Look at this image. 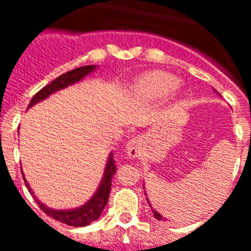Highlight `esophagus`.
Returning <instances> with one entry per match:
<instances>
[{
  "label": "esophagus",
  "mask_w": 251,
  "mask_h": 251,
  "mask_svg": "<svg viewBox=\"0 0 251 251\" xmlns=\"http://www.w3.org/2000/svg\"><path fill=\"white\" fill-rule=\"evenodd\" d=\"M142 150V138L141 137H134V138L130 139L127 143V147H126V151H127V154L129 157H138L139 153H141Z\"/></svg>",
  "instance_id": "34e87169"
}]
</instances>
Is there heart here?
<instances>
[{"label":"heart","mask_w":251,"mask_h":251,"mask_svg":"<svg viewBox=\"0 0 251 251\" xmlns=\"http://www.w3.org/2000/svg\"><path fill=\"white\" fill-rule=\"evenodd\" d=\"M178 86L174 75L163 72H148L136 81L134 89L146 98L157 99L165 97L168 93L174 94Z\"/></svg>","instance_id":"heart-1"}]
</instances>
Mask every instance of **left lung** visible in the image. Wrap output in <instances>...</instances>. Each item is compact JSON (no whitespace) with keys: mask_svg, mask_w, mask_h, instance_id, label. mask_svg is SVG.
<instances>
[{"mask_svg":"<svg viewBox=\"0 0 251 251\" xmlns=\"http://www.w3.org/2000/svg\"><path fill=\"white\" fill-rule=\"evenodd\" d=\"M143 188H145V187H143ZM145 194H146V192H145ZM147 201H148V199H147ZM148 205H150L151 210H152V212H153V216L156 217L157 220H167V219H166V217H162V215L159 214L158 211H156V210H154V208L152 207V205H151V203H150V201H148Z\"/></svg>","mask_w":251,"mask_h":251,"instance_id":"obj_1","label":"left lung"}]
</instances>
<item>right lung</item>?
I'll use <instances>...</instances> for the list:
<instances>
[{"label": "right lung", "mask_w": 251, "mask_h": 251, "mask_svg": "<svg viewBox=\"0 0 251 251\" xmlns=\"http://www.w3.org/2000/svg\"><path fill=\"white\" fill-rule=\"evenodd\" d=\"M97 69V65H86L81 66V68H76L74 70H70V72L65 73V74L60 75L56 79L51 81L50 84H48L46 86H44L43 89L37 92L36 94L32 97L30 104H28V108H31L35 104L40 103V101L45 100L46 98H49L51 94H54L55 92H59V90L64 89L66 86H70L73 84L80 81L83 77H85L86 75L93 73ZM113 153H110L109 157H108V161H106L105 170H104L103 178L100 181V185L97 188L95 194L93 195L92 199H90L85 205H81L80 207L76 208H70V210H55V208L48 207L46 205H44L43 202H40V200H37V197L35 196L32 190L30 188V185L27 183L25 178V175L22 172V177H24V181H25V185L27 186L30 194L34 196V199L36 200L37 205L40 206V208L45 212L46 215H49L50 217H52L54 220L60 221V223H64L69 226H75V227H80V226H86L89 225L90 223L95 221L97 219H99V216L103 212L104 207H105L106 202H108V199H109V192L110 187H112V178L113 176L117 172V167H115V162L113 158Z\"/></svg>", "instance_id": "add662e5"}]
</instances>
